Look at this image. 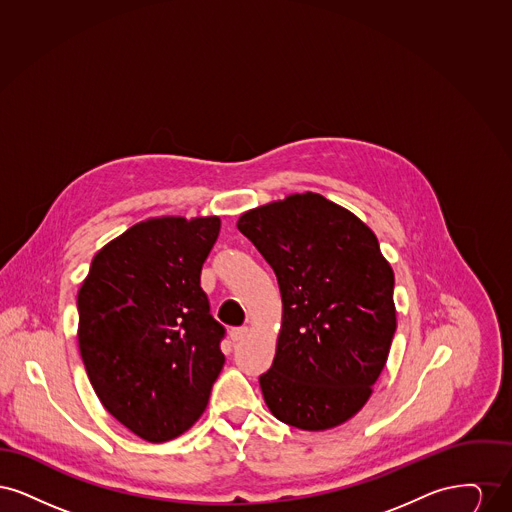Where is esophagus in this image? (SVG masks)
<instances>
[{
    "mask_svg": "<svg viewBox=\"0 0 512 512\" xmlns=\"http://www.w3.org/2000/svg\"><path fill=\"white\" fill-rule=\"evenodd\" d=\"M247 336H249V328H247V326H244V328H232V330H230V340L234 341V343L244 341Z\"/></svg>",
    "mask_w": 512,
    "mask_h": 512,
    "instance_id": "1",
    "label": "esophagus"
}]
</instances>
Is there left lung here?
Segmentation results:
<instances>
[{
    "label": "left lung",
    "instance_id": "8db88e82",
    "mask_svg": "<svg viewBox=\"0 0 512 512\" xmlns=\"http://www.w3.org/2000/svg\"><path fill=\"white\" fill-rule=\"evenodd\" d=\"M238 230L282 295L276 355L259 378L268 411L299 430L340 426L370 399L397 328L393 268L376 234L313 192L245 211Z\"/></svg>",
    "mask_w": 512,
    "mask_h": 512
}]
</instances>
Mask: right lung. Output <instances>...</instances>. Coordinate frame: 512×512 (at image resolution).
Listing matches in <instances>:
<instances>
[{"mask_svg": "<svg viewBox=\"0 0 512 512\" xmlns=\"http://www.w3.org/2000/svg\"><path fill=\"white\" fill-rule=\"evenodd\" d=\"M220 217H153L103 245L78 290V349L101 405L138 438H178L224 366L201 268Z\"/></svg>", "mask_w": 512, "mask_h": 512, "instance_id": "obj_1", "label": "right lung"}]
</instances>
